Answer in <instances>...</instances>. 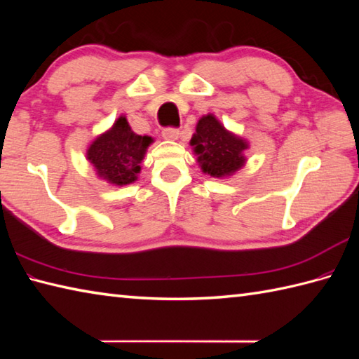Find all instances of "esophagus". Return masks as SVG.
<instances>
[{
	"mask_svg": "<svg viewBox=\"0 0 359 359\" xmlns=\"http://www.w3.org/2000/svg\"><path fill=\"white\" fill-rule=\"evenodd\" d=\"M180 135V131L175 128H165L162 131V137L165 140H177Z\"/></svg>",
	"mask_w": 359,
	"mask_h": 359,
	"instance_id": "esophagus-1",
	"label": "esophagus"
}]
</instances>
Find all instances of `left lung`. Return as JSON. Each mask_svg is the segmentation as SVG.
Returning <instances> with one entry per match:
<instances>
[{
	"mask_svg": "<svg viewBox=\"0 0 359 359\" xmlns=\"http://www.w3.org/2000/svg\"><path fill=\"white\" fill-rule=\"evenodd\" d=\"M189 144L202 172L217 179L239 171L247 162L243 152L250 147L245 139L228 131L212 114L199 118Z\"/></svg>",
	"mask_w": 359,
	"mask_h": 359,
	"instance_id": "8db88e82",
	"label": "left lung"
}]
</instances>
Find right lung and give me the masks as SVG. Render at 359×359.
<instances>
[{
  "label": "right lung",
  "instance_id": "add662e5",
  "mask_svg": "<svg viewBox=\"0 0 359 359\" xmlns=\"http://www.w3.org/2000/svg\"><path fill=\"white\" fill-rule=\"evenodd\" d=\"M152 142L149 135L135 134L126 117L120 116L108 131L90 142L86 158L98 177L108 184L129 185L139 179L140 163Z\"/></svg>",
  "mask_w": 359,
  "mask_h": 359
}]
</instances>
